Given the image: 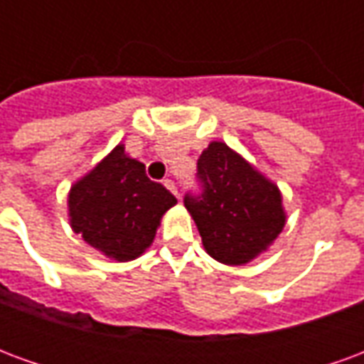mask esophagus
Here are the masks:
<instances>
[{
    "label": "esophagus",
    "mask_w": 364,
    "mask_h": 364,
    "mask_svg": "<svg viewBox=\"0 0 364 364\" xmlns=\"http://www.w3.org/2000/svg\"><path fill=\"white\" fill-rule=\"evenodd\" d=\"M164 185H166L167 189L171 191V193H173L175 197H177V187H175V183L171 181V179H166V181H164Z\"/></svg>",
    "instance_id": "34e87169"
}]
</instances>
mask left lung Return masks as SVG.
Masks as SVG:
<instances>
[{"mask_svg": "<svg viewBox=\"0 0 364 364\" xmlns=\"http://www.w3.org/2000/svg\"><path fill=\"white\" fill-rule=\"evenodd\" d=\"M197 167L203 195H187L185 208L206 253L224 265H245L267 252L287 224L279 187L218 140L208 144Z\"/></svg>", "mask_w": 364, "mask_h": 364, "instance_id": "8db88e82", "label": "left lung"}]
</instances>
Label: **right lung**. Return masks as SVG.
<instances>
[{
    "label": "right lung",
    "instance_id": "add662e5",
    "mask_svg": "<svg viewBox=\"0 0 364 364\" xmlns=\"http://www.w3.org/2000/svg\"><path fill=\"white\" fill-rule=\"evenodd\" d=\"M173 205L177 198L148 179L144 164L128 156L124 144L114 146L68 193L72 230L114 261L140 257Z\"/></svg>",
    "mask_w": 364,
    "mask_h": 364
}]
</instances>
